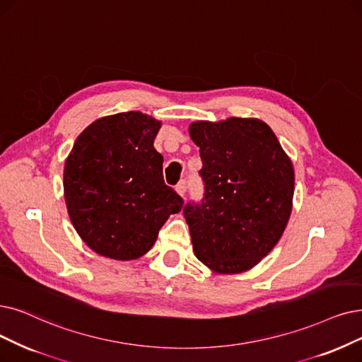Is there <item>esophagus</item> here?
I'll use <instances>...</instances> for the list:
<instances>
[{"mask_svg":"<svg viewBox=\"0 0 362 362\" xmlns=\"http://www.w3.org/2000/svg\"><path fill=\"white\" fill-rule=\"evenodd\" d=\"M175 190H177V193L180 194V196H185V192H187V181L185 180H181L178 184H177V187H175Z\"/></svg>","mask_w":362,"mask_h":362,"instance_id":"obj_1","label":"esophagus"}]
</instances>
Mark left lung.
Segmentation results:
<instances>
[{"instance_id": "left-lung-1", "label": "left lung", "mask_w": 362, "mask_h": 362, "mask_svg": "<svg viewBox=\"0 0 362 362\" xmlns=\"http://www.w3.org/2000/svg\"><path fill=\"white\" fill-rule=\"evenodd\" d=\"M205 184L200 204L184 206L194 255L218 273L262 262L284 233L293 209L294 168L272 129L258 119L194 122Z\"/></svg>"}]
</instances>
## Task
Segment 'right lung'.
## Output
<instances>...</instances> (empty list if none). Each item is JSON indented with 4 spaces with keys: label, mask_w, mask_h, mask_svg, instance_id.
I'll return each instance as SVG.
<instances>
[{
    "label": "right lung",
    "mask_w": 362,
    "mask_h": 362,
    "mask_svg": "<svg viewBox=\"0 0 362 362\" xmlns=\"http://www.w3.org/2000/svg\"><path fill=\"white\" fill-rule=\"evenodd\" d=\"M162 123L139 111L98 119L78 135L64 169L65 204L78 236L96 254L135 259L184 200L163 180L153 147Z\"/></svg>",
    "instance_id": "1"
}]
</instances>
